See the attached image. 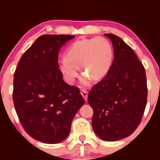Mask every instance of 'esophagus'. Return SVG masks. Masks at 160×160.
I'll return each mask as SVG.
<instances>
[{
    "mask_svg": "<svg viewBox=\"0 0 160 160\" xmlns=\"http://www.w3.org/2000/svg\"><path fill=\"white\" fill-rule=\"evenodd\" d=\"M81 95H82V96L83 97V98L85 99V101L86 102H87V97H88V92L87 91H86L85 89H82L81 90Z\"/></svg>",
    "mask_w": 160,
    "mask_h": 160,
    "instance_id": "1",
    "label": "esophagus"
}]
</instances>
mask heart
Instances as JSON below:
<instances>
[{
    "instance_id": "1",
    "label": "heart",
    "mask_w": 160,
    "mask_h": 160,
    "mask_svg": "<svg viewBox=\"0 0 160 160\" xmlns=\"http://www.w3.org/2000/svg\"><path fill=\"white\" fill-rule=\"evenodd\" d=\"M113 58V47L103 37L75 40L68 47L65 58L58 61V68L68 83L72 84L78 76L79 67L85 74L81 83L89 86L92 78L101 80L107 75Z\"/></svg>"
}]
</instances>
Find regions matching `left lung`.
<instances>
[{
	"label": "left lung",
	"instance_id": "obj_1",
	"mask_svg": "<svg viewBox=\"0 0 160 160\" xmlns=\"http://www.w3.org/2000/svg\"><path fill=\"white\" fill-rule=\"evenodd\" d=\"M113 43L114 58L103 80L88 95L95 133L104 141L129 136L138 125L148 98L146 73L132 49L119 37L104 34Z\"/></svg>",
	"mask_w": 160,
	"mask_h": 160
}]
</instances>
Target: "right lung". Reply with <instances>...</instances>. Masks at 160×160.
<instances>
[{"label": "right lung", "instance_id": "obj_1", "mask_svg": "<svg viewBox=\"0 0 160 160\" xmlns=\"http://www.w3.org/2000/svg\"><path fill=\"white\" fill-rule=\"evenodd\" d=\"M74 35L43 34L20 58L14 74V107L25 132L46 144L68 136L71 122L85 103L80 89L62 80L58 51Z\"/></svg>", "mask_w": 160, "mask_h": 160}]
</instances>
